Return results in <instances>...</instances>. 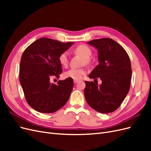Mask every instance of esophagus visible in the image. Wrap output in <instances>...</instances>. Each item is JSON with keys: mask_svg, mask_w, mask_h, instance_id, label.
<instances>
[{"mask_svg": "<svg viewBox=\"0 0 151 151\" xmlns=\"http://www.w3.org/2000/svg\"><path fill=\"white\" fill-rule=\"evenodd\" d=\"M78 81H79V80H77V79H74V83L76 84V83H77V82H78Z\"/></svg>", "mask_w": 151, "mask_h": 151, "instance_id": "obj_1", "label": "esophagus"}]
</instances>
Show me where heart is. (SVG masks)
<instances>
[{
    "mask_svg": "<svg viewBox=\"0 0 151 151\" xmlns=\"http://www.w3.org/2000/svg\"><path fill=\"white\" fill-rule=\"evenodd\" d=\"M74 51L76 53L79 54L84 58L86 63L89 62V58L91 57L92 51L91 48L86 45H79L77 46ZM58 62L63 67H67L68 63V53L66 52H62L58 57ZM86 74V70L84 68H72L64 72V77L66 78H72L74 79H81Z\"/></svg>",
    "mask_w": 151,
    "mask_h": 151,
    "instance_id": "1",
    "label": "heart"
}]
</instances>
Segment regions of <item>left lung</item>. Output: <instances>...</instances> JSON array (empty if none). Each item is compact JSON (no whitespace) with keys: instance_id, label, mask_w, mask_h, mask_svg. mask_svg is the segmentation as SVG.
<instances>
[{"instance_id":"obj_1","label":"left lung","mask_w":151,"mask_h":151,"mask_svg":"<svg viewBox=\"0 0 151 151\" xmlns=\"http://www.w3.org/2000/svg\"><path fill=\"white\" fill-rule=\"evenodd\" d=\"M88 44L98 50L99 64L89 77L99 78L101 84L85 81L84 96L89 106L101 113L115 111L129 93L132 78L129 55L113 40L105 38L93 40Z\"/></svg>"}]
</instances>
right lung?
I'll return each instance as SVG.
<instances>
[{"mask_svg": "<svg viewBox=\"0 0 151 151\" xmlns=\"http://www.w3.org/2000/svg\"><path fill=\"white\" fill-rule=\"evenodd\" d=\"M74 43L42 38L32 43L22 55L19 81L29 106L40 113H52L69 99L74 82L72 78L50 83L62 72L58 57Z\"/></svg>", "mask_w": 151, "mask_h": 151, "instance_id": "add662e5", "label": "right lung"}]
</instances>
